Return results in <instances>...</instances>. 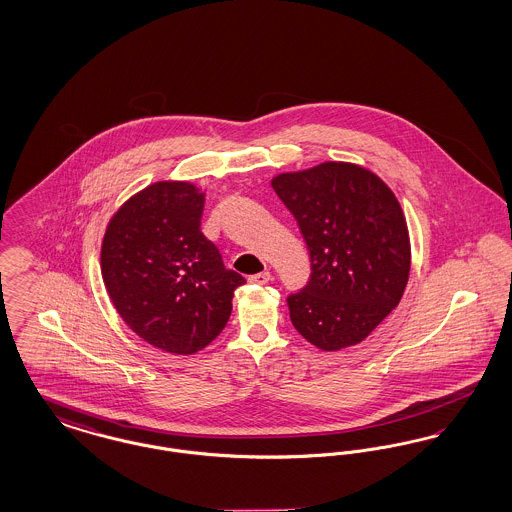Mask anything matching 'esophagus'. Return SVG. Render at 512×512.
I'll return each instance as SVG.
<instances>
[{"mask_svg": "<svg viewBox=\"0 0 512 512\" xmlns=\"http://www.w3.org/2000/svg\"><path fill=\"white\" fill-rule=\"evenodd\" d=\"M272 280V276H270V272L265 270V272H259V274H253V276H249V282L251 284H259V286H263V284H268Z\"/></svg>", "mask_w": 512, "mask_h": 512, "instance_id": "1", "label": "esophagus"}]
</instances>
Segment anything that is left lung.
<instances>
[{
	"label": "left lung",
	"instance_id": "1",
	"mask_svg": "<svg viewBox=\"0 0 512 512\" xmlns=\"http://www.w3.org/2000/svg\"><path fill=\"white\" fill-rule=\"evenodd\" d=\"M272 188L311 255V280L288 297L295 330L322 351L357 345L399 305L411 272L403 209L365 167L326 161L282 172Z\"/></svg>",
	"mask_w": 512,
	"mask_h": 512
}]
</instances>
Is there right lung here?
I'll use <instances>...</instances> for the list:
<instances>
[{"instance_id":"right-lung-1","label":"right lung","mask_w":512,"mask_h":512,"mask_svg":"<svg viewBox=\"0 0 512 512\" xmlns=\"http://www.w3.org/2000/svg\"><path fill=\"white\" fill-rule=\"evenodd\" d=\"M205 194L161 180L124 201L101 242V276L132 332L174 355L207 347L226 326L245 284L201 232Z\"/></svg>"}]
</instances>
